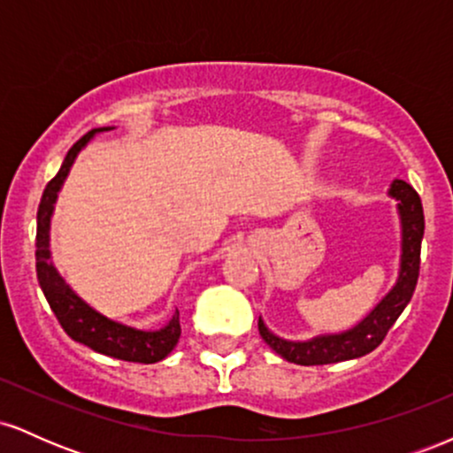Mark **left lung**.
I'll use <instances>...</instances> for the list:
<instances>
[{
	"label": "left lung",
	"instance_id": "left-lung-1",
	"mask_svg": "<svg viewBox=\"0 0 453 453\" xmlns=\"http://www.w3.org/2000/svg\"><path fill=\"white\" fill-rule=\"evenodd\" d=\"M398 202L400 217V270L396 285L389 289L386 298L371 311L360 324L339 334H319L309 341H288L273 334L264 319L259 317L257 327L259 336L266 341L273 351L288 362L300 364V366H315V364H334L362 357L381 345L388 330L394 326L404 306L409 304L411 296L415 292L419 277V253H422L424 238V209L418 191L404 180H394L388 191Z\"/></svg>",
	"mask_w": 453,
	"mask_h": 453
}]
</instances>
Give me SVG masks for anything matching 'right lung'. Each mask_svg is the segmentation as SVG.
Here are the masks:
<instances>
[{"mask_svg": "<svg viewBox=\"0 0 453 453\" xmlns=\"http://www.w3.org/2000/svg\"><path fill=\"white\" fill-rule=\"evenodd\" d=\"M112 127H97L93 132L85 134L78 142L67 150L64 164L59 173L49 185H46L42 200L38 209V232H35V273H38L40 288L49 300L50 309L65 334L76 342H82L89 349L104 353V356L117 357L126 362L140 364H155L164 360L170 351L174 349L180 336V321L179 311L173 315L159 330H138V327L119 324V321L108 319L100 311H96L85 300L78 296L65 279L57 273L55 264L50 262V217H53L57 196L64 187L67 174H70L72 164L76 161V155L81 153L93 136L100 132H108Z\"/></svg>", "mask_w": 453, "mask_h": 453, "instance_id": "right-lung-1", "label": "right lung"}]
</instances>
